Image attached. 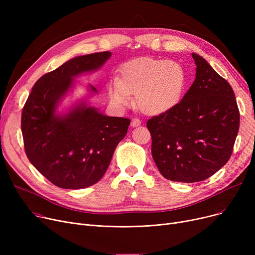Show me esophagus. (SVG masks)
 <instances>
[{
  "label": "esophagus",
  "mask_w": 255,
  "mask_h": 255,
  "mask_svg": "<svg viewBox=\"0 0 255 255\" xmlns=\"http://www.w3.org/2000/svg\"><path fill=\"white\" fill-rule=\"evenodd\" d=\"M140 124H141V122H140L139 119L134 118V119L131 120V127H137V126H139Z\"/></svg>",
  "instance_id": "1"
}]
</instances>
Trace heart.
Returning <instances> with one entry per match:
<instances>
[{
	"instance_id": "heart-1",
	"label": "heart",
	"mask_w": 255,
	"mask_h": 255,
	"mask_svg": "<svg viewBox=\"0 0 255 255\" xmlns=\"http://www.w3.org/2000/svg\"><path fill=\"white\" fill-rule=\"evenodd\" d=\"M187 85V72L182 64L171 60L138 58L120 68L118 79L107 85L111 101L125 107L130 95L135 106L146 116H159L179 104Z\"/></svg>"
}]
</instances>
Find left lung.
<instances>
[{"instance_id":"8db88e82","label":"left lung","mask_w":255,"mask_h":255,"mask_svg":"<svg viewBox=\"0 0 255 255\" xmlns=\"http://www.w3.org/2000/svg\"><path fill=\"white\" fill-rule=\"evenodd\" d=\"M195 79L169 112L146 122L152 156L161 175L173 182L204 181L229 161L240 126L231 85L197 53Z\"/></svg>"}]
</instances>
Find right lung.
Returning a JSON list of instances; mask_svg holds the SVG:
<instances>
[{
	"mask_svg": "<svg viewBox=\"0 0 255 255\" xmlns=\"http://www.w3.org/2000/svg\"><path fill=\"white\" fill-rule=\"evenodd\" d=\"M111 51L75 57L40 77L21 114L25 154L36 169L64 189H83L97 183L107 170L130 120L109 117L90 104L98 93L88 86L86 96L62 107L71 96L74 78L99 70Z\"/></svg>",
	"mask_w": 255,
	"mask_h": 255,
	"instance_id": "add662e5",
	"label": "right lung"
}]
</instances>
